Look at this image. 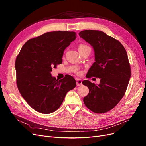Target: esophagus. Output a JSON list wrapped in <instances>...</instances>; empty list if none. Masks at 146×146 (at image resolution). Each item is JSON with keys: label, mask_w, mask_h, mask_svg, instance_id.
Here are the masks:
<instances>
[{"label": "esophagus", "mask_w": 146, "mask_h": 146, "mask_svg": "<svg viewBox=\"0 0 146 146\" xmlns=\"http://www.w3.org/2000/svg\"><path fill=\"white\" fill-rule=\"evenodd\" d=\"M76 84L77 86H81L82 85V81L80 79H76Z\"/></svg>", "instance_id": "esophagus-1"}]
</instances>
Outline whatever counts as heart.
Masks as SVG:
<instances>
[{
    "label": "heart",
    "instance_id": "b5f03b06",
    "mask_svg": "<svg viewBox=\"0 0 146 146\" xmlns=\"http://www.w3.org/2000/svg\"><path fill=\"white\" fill-rule=\"evenodd\" d=\"M89 48V47H88V46L86 45H83V44H81L79 46V51L81 50H83V49H85V48Z\"/></svg>",
    "mask_w": 146,
    "mask_h": 146
}]
</instances>
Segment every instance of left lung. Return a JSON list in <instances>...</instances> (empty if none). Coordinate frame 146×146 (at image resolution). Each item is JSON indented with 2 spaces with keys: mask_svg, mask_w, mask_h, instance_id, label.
Segmentation results:
<instances>
[{
  "mask_svg": "<svg viewBox=\"0 0 146 146\" xmlns=\"http://www.w3.org/2000/svg\"><path fill=\"white\" fill-rule=\"evenodd\" d=\"M80 37L93 47L94 62L89 70L88 78L100 79L95 85L89 80L82 83L89 89L83 98L87 108L96 113L111 110L125 95L131 77V67L127 53L121 43L98 30H84Z\"/></svg>",
  "mask_w": 146,
  "mask_h": 146,
  "instance_id": "1",
  "label": "left lung"
}]
</instances>
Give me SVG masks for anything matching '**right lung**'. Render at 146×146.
<instances>
[{
	"instance_id": "add662e5",
	"label": "right lung",
	"mask_w": 146,
	"mask_h": 146,
	"mask_svg": "<svg viewBox=\"0 0 146 146\" xmlns=\"http://www.w3.org/2000/svg\"><path fill=\"white\" fill-rule=\"evenodd\" d=\"M73 31H52L32 38L23 45L15 61L17 84L22 96L31 107L42 113L56 111L66 94L76 86L66 75L56 80L52 67L62 63L64 50L74 41Z\"/></svg>"
}]
</instances>
